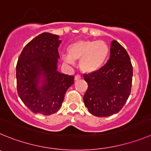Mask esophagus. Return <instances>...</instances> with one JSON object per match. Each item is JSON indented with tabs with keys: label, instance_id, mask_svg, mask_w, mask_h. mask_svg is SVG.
<instances>
[{
	"label": "esophagus",
	"instance_id": "1",
	"mask_svg": "<svg viewBox=\"0 0 151 151\" xmlns=\"http://www.w3.org/2000/svg\"><path fill=\"white\" fill-rule=\"evenodd\" d=\"M81 78V76L80 75V74H76L75 77H74V80H75V81H78V80H80Z\"/></svg>",
	"mask_w": 151,
	"mask_h": 151
}]
</instances>
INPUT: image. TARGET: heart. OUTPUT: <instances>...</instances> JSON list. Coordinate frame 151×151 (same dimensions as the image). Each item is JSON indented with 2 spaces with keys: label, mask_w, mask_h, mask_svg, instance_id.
I'll return each instance as SVG.
<instances>
[{
  "label": "heart",
  "mask_w": 151,
  "mask_h": 151,
  "mask_svg": "<svg viewBox=\"0 0 151 151\" xmlns=\"http://www.w3.org/2000/svg\"><path fill=\"white\" fill-rule=\"evenodd\" d=\"M109 54L110 48L104 41L79 40L69 45L64 60L68 64L80 60L79 66L83 72L92 73L104 65Z\"/></svg>",
  "instance_id": "b5f03b06"
}]
</instances>
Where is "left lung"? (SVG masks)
I'll list each match as a JSON object with an SVG mask.
<instances>
[{"label":"left lung","instance_id":"8db88e82","mask_svg":"<svg viewBox=\"0 0 151 151\" xmlns=\"http://www.w3.org/2000/svg\"><path fill=\"white\" fill-rule=\"evenodd\" d=\"M109 60L95 72L83 74L88 84L83 96L90 114L109 116L123 108L131 92L132 65L128 52L116 40L111 44Z\"/></svg>","mask_w":151,"mask_h":151}]
</instances>
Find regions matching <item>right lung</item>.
<instances>
[{
	"label": "right lung",
	"instance_id": "add662e5",
	"mask_svg": "<svg viewBox=\"0 0 151 151\" xmlns=\"http://www.w3.org/2000/svg\"><path fill=\"white\" fill-rule=\"evenodd\" d=\"M59 36L44 32L23 48L16 65L17 92L22 102L35 114L50 115L62 107L74 77L57 71ZM42 77V86H39Z\"/></svg>",
	"mask_w": 151,
	"mask_h": 151
}]
</instances>
